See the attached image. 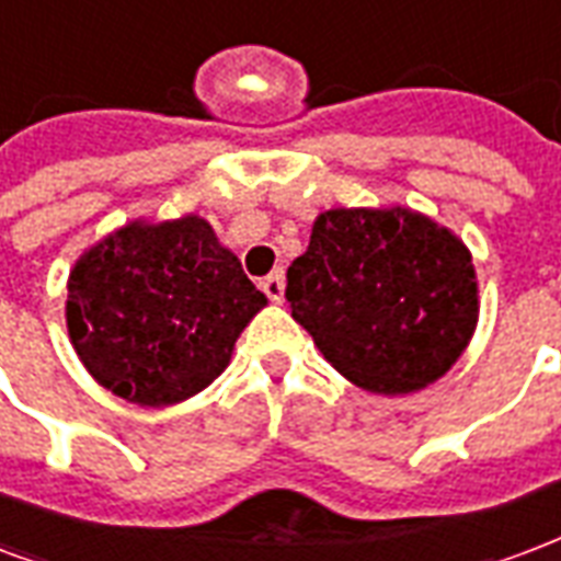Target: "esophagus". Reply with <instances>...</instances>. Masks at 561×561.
Instances as JSON below:
<instances>
[{
  "mask_svg": "<svg viewBox=\"0 0 561 561\" xmlns=\"http://www.w3.org/2000/svg\"><path fill=\"white\" fill-rule=\"evenodd\" d=\"M260 286H263V293L268 296V301H275V305H280V301H284L286 280H284V272H280V268H277V272H272L268 277H263V284Z\"/></svg>",
  "mask_w": 561,
  "mask_h": 561,
  "instance_id": "1",
  "label": "esophagus"
}]
</instances>
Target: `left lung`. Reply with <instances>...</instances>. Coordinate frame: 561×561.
I'll use <instances>...</instances> for the list:
<instances>
[{
  "instance_id": "1",
  "label": "left lung",
  "mask_w": 561,
  "mask_h": 561,
  "mask_svg": "<svg viewBox=\"0 0 561 561\" xmlns=\"http://www.w3.org/2000/svg\"><path fill=\"white\" fill-rule=\"evenodd\" d=\"M286 301L336 373L387 396L437 381L479 319L465 242L402 206L322 213L286 272Z\"/></svg>"
}]
</instances>
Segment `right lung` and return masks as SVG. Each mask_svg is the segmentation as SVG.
Returning <instances> with one entry per match:
<instances>
[{"instance_id": "add662e5", "label": "right lung", "mask_w": 561, "mask_h": 561, "mask_svg": "<svg viewBox=\"0 0 561 561\" xmlns=\"http://www.w3.org/2000/svg\"><path fill=\"white\" fill-rule=\"evenodd\" d=\"M265 307L209 221L183 216L121 227L67 280V331L91 376L145 408L183 402L230 364Z\"/></svg>"}]
</instances>
